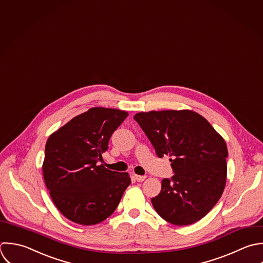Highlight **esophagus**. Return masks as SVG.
<instances>
[{"mask_svg":"<svg viewBox=\"0 0 263 263\" xmlns=\"http://www.w3.org/2000/svg\"><path fill=\"white\" fill-rule=\"evenodd\" d=\"M134 177H135V179H136L138 182H142V181L146 178V176H144V175H135Z\"/></svg>","mask_w":263,"mask_h":263,"instance_id":"1","label":"esophagus"}]
</instances>
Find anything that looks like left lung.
I'll use <instances>...</instances> for the list:
<instances>
[{"mask_svg": "<svg viewBox=\"0 0 263 263\" xmlns=\"http://www.w3.org/2000/svg\"><path fill=\"white\" fill-rule=\"evenodd\" d=\"M139 124L159 158L170 159L174 175L152 199L157 213L175 226L202 219L220 199L227 182L224 139L201 115L189 110L138 112Z\"/></svg>", "mask_w": 263, "mask_h": 263, "instance_id": "left-lung-1", "label": "left lung"}]
</instances>
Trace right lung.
I'll use <instances>...</instances> for the list:
<instances>
[{
  "mask_svg": "<svg viewBox=\"0 0 263 263\" xmlns=\"http://www.w3.org/2000/svg\"><path fill=\"white\" fill-rule=\"evenodd\" d=\"M127 116L120 109L92 107L49 136L44 180L53 203L70 221L93 226L105 220L130 185L127 172L99 165L111 134Z\"/></svg>",
  "mask_w": 263,
  "mask_h": 263,
  "instance_id": "right-lung-1",
  "label": "right lung"
}]
</instances>
